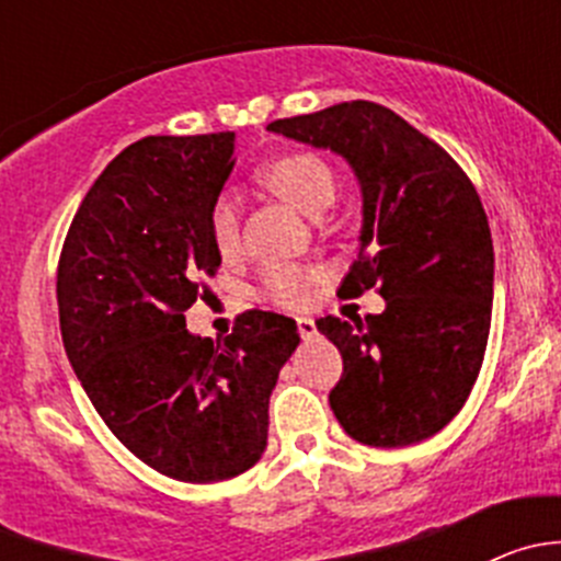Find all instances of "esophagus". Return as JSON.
Listing matches in <instances>:
<instances>
[{
  "mask_svg": "<svg viewBox=\"0 0 561 561\" xmlns=\"http://www.w3.org/2000/svg\"><path fill=\"white\" fill-rule=\"evenodd\" d=\"M298 333H301L304 339L317 336V325H314L312 317H298Z\"/></svg>",
  "mask_w": 561,
  "mask_h": 561,
  "instance_id": "34e87169",
  "label": "esophagus"
}]
</instances>
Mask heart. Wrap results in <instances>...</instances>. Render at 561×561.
Masks as SVG:
<instances>
[{
    "instance_id": "1",
    "label": "heart",
    "mask_w": 561,
    "mask_h": 561,
    "mask_svg": "<svg viewBox=\"0 0 561 561\" xmlns=\"http://www.w3.org/2000/svg\"><path fill=\"white\" fill-rule=\"evenodd\" d=\"M260 184L296 206L307 217H320L336 201V173L312 151H290L274 157L260 171ZM211 241L222 257H233L241 247V214L236 201L219 197L211 208ZM320 271L301 268V265H274L265 271L263 290L279 307H301L312 296V285Z\"/></svg>"
}]
</instances>
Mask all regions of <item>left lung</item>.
I'll list each match as a JSON object with an SVG mask.
<instances>
[{"label":"left lung","mask_w":561,"mask_h":561,"mask_svg":"<svg viewBox=\"0 0 561 561\" xmlns=\"http://www.w3.org/2000/svg\"><path fill=\"white\" fill-rule=\"evenodd\" d=\"M268 129L339 154L360 186L358 260L342 290L377 287L386 312L317 320L344 360L328 396L333 415L371 448L434 437L478 380L491 328L494 244L472 181L434 140L366 100Z\"/></svg>","instance_id":"left-lung-1"}]
</instances>
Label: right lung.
<instances>
[{
  "label": "right lung",
  "instance_id": "add662e5",
  "mask_svg": "<svg viewBox=\"0 0 561 561\" xmlns=\"http://www.w3.org/2000/svg\"><path fill=\"white\" fill-rule=\"evenodd\" d=\"M233 140L127 146L83 197L56 274L61 342L89 401L129 454L184 483L257 463L271 390L301 342L296 320L260 309L222 342L186 328L222 263L208 219L236 165Z\"/></svg>",
  "mask_w": 561,
  "mask_h": 561
}]
</instances>
